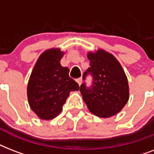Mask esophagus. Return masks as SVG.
<instances>
[{"mask_svg":"<svg viewBox=\"0 0 154 154\" xmlns=\"http://www.w3.org/2000/svg\"><path fill=\"white\" fill-rule=\"evenodd\" d=\"M76 81H77V82L78 83V85H81V84L82 83V77H79V78H77Z\"/></svg>","mask_w":154,"mask_h":154,"instance_id":"1","label":"esophagus"}]
</instances>
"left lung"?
Returning a JSON list of instances; mask_svg holds the SVG:
<instances>
[{"instance_id":"obj_1","label":"left lung","mask_w":154,"mask_h":154,"mask_svg":"<svg viewBox=\"0 0 154 154\" xmlns=\"http://www.w3.org/2000/svg\"><path fill=\"white\" fill-rule=\"evenodd\" d=\"M90 67L84 72L83 79L90 74L93 84H82L80 91L89 111L97 117L106 118L117 114L129 100L128 80L119 61L111 53L98 49L89 52Z\"/></svg>"}]
</instances>
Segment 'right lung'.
I'll list each match as a JSON object with an SVG mask.
<instances>
[{"label": "right lung", "mask_w": 154, "mask_h": 154, "mask_svg": "<svg viewBox=\"0 0 154 154\" xmlns=\"http://www.w3.org/2000/svg\"><path fill=\"white\" fill-rule=\"evenodd\" d=\"M63 55L60 49L42 53L28 82L29 106L42 120L53 119L60 114L70 92L79 90V85L69 76V69L60 65Z\"/></svg>", "instance_id": "1"}]
</instances>
